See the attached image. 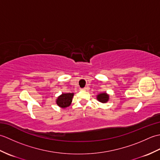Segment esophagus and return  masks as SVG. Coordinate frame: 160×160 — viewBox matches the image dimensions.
Wrapping results in <instances>:
<instances>
[{
	"label": "esophagus",
	"instance_id": "obj_1",
	"mask_svg": "<svg viewBox=\"0 0 160 160\" xmlns=\"http://www.w3.org/2000/svg\"><path fill=\"white\" fill-rule=\"evenodd\" d=\"M87 89V87H84V88H82V89H81V90H82V91H85Z\"/></svg>",
	"mask_w": 160,
	"mask_h": 160
}]
</instances>
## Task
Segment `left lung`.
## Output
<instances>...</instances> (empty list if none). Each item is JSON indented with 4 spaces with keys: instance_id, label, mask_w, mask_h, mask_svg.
Here are the masks:
<instances>
[{
    "instance_id": "left-lung-1",
    "label": "left lung",
    "mask_w": 160,
    "mask_h": 160,
    "mask_svg": "<svg viewBox=\"0 0 160 160\" xmlns=\"http://www.w3.org/2000/svg\"><path fill=\"white\" fill-rule=\"evenodd\" d=\"M97 99L98 101L100 102L105 103L108 100V96L106 93H100L97 96Z\"/></svg>"
}]
</instances>
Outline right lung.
Segmentation results:
<instances>
[{"label": "right lung", "instance_id": "1", "mask_svg": "<svg viewBox=\"0 0 160 160\" xmlns=\"http://www.w3.org/2000/svg\"><path fill=\"white\" fill-rule=\"evenodd\" d=\"M73 96V93H62L60 96L56 100V103L61 108H66L69 107L71 104L72 98Z\"/></svg>", "mask_w": 160, "mask_h": 160}]
</instances>
